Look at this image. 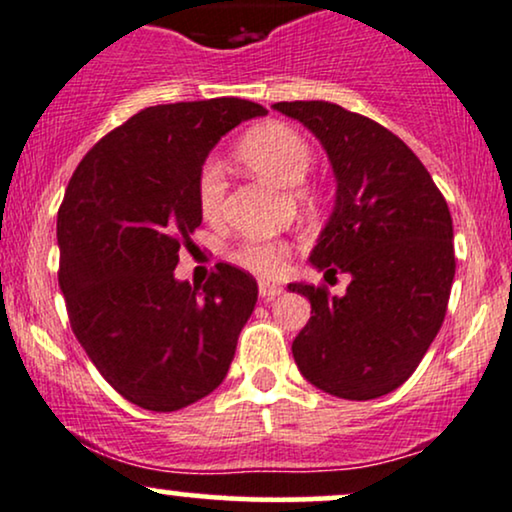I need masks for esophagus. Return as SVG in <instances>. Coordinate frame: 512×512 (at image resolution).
Returning <instances> with one entry per match:
<instances>
[{"label": "esophagus", "instance_id": "34e87169", "mask_svg": "<svg viewBox=\"0 0 512 512\" xmlns=\"http://www.w3.org/2000/svg\"><path fill=\"white\" fill-rule=\"evenodd\" d=\"M282 292V287L280 285H275V282H270V280H261L258 282V294H261L263 299H275L278 297V294Z\"/></svg>", "mask_w": 512, "mask_h": 512}]
</instances>
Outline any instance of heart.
<instances>
[{
    "label": "heart",
    "instance_id": "b5f03b06",
    "mask_svg": "<svg viewBox=\"0 0 512 512\" xmlns=\"http://www.w3.org/2000/svg\"><path fill=\"white\" fill-rule=\"evenodd\" d=\"M237 158L242 165L249 167L256 177L266 182L294 189L304 182L306 170L311 165V148L306 138L292 126L282 122H266L254 126L249 134H244L237 146ZM225 172L215 162H208L198 174V208L206 218H215L225 203ZM285 246L278 242H246L239 246L234 261L251 273L273 275L282 268Z\"/></svg>",
    "mask_w": 512,
    "mask_h": 512
}]
</instances>
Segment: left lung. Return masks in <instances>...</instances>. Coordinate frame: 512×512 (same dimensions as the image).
Instances as JSON below:
<instances>
[{"label": "left lung", "instance_id": "left-lung-1", "mask_svg": "<svg viewBox=\"0 0 512 512\" xmlns=\"http://www.w3.org/2000/svg\"><path fill=\"white\" fill-rule=\"evenodd\" d=\"M273 110L302 122L333 167V213L309 263L350 275L342 297L287 285L311 302L294 362L335 398H381L414 374L446 316L455 278L448 203L417 155L374 119L323 100Z\"/></svg>", "mask_w": 512, "mask_h": 512}]
</instances>
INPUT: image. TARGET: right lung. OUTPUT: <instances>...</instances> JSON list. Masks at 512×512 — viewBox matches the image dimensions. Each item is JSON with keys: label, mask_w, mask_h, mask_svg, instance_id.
<instances>
[{"label": "right lung", "mask_w": 512, "mask_h": 512, "mask_svg": "<svg viewBox=\"0 0 512 512\" xmlns=\"http://www.w3.org/2000/svg\"><path fill=\"white\" fill-rule=\"evenodd\" d=\"M263 114L239 98L146 107L95 143L66 186L57 244L71 328L105 381L143 410H182L230 371L256 280L218 263L191 287L174 268L203 220L208 153Z\"/></svg>", "instance_id": "obj_1"}]
</instances>
